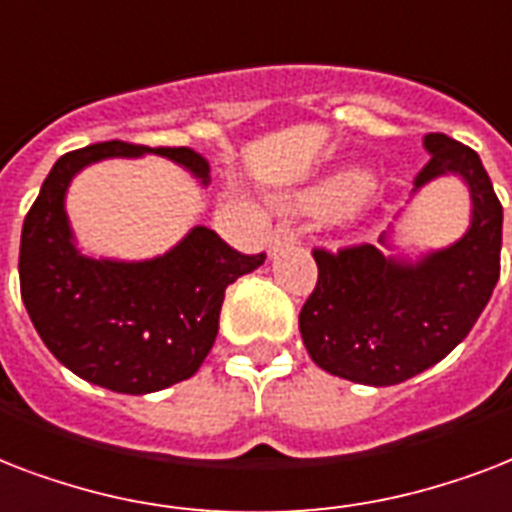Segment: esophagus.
<instances>
[{
  "label": "esophagus",
  "mask_w": 512,
  "mask_h": 512,
  "mask_svg": "<svg viewBox=\"0 0 512 512\" xmlns=\"http://www.w3.org/2000/svg\"><path fill=\"white\" fill-rule=\"evenodd\" d=\"M291 243H296V229H293L288 221L277 224V229L272 232V237H269V251H277V248H283V245Z\"/></svg>",
  "instance_id": "obj_1"
}]
</instances>
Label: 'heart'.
<instances>
[{"label":"heart","instance_id":"heart-1","mask_svg":"<svg viewBox=\"0 0 512 512\" xmlns=\"http://www.w3.org/2000/svg\"><path fill=\"white\" fill-rule=\"evenodd\" d=\"M374 189V173L366 168H344L318 186H312L310 192L301 194V205L312 213L334 216L360 205Z\"/></svg>","mask_w":512,"mask_h":512}]
</instances>
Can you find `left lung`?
<instances>
[{
  "label": "left lung",
  "instance_id": "8db88e82",
  "mask_svg": "<svg viewBox=\"0 0 512 512\" xmlns=\"http://www.w3.org/2000/svg\"><path fill=\"white\" fill-rule=\"evenodd\" d=\"M430 154L414 192L441 176L467 184L473 213L457 243L417 261L376 245L315 248L318 285L299 312V331L323 371L390 387L422 374L457 347L489 304L499 280L502 205L481 157L443 133H427ZM390 248V232L379 235Z\"/></svg>",
  "mask_w": 512,
  "mask_h": 512
}]
</instances>
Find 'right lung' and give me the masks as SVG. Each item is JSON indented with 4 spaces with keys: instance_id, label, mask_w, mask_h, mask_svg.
I'll use <instances>...</instances> for the list:
<instances>
[{
    "instance_id": "add662e5",
    "label": "right lung",
    "mask_w": 512,
    "mask_h": 512,
    "mask_svg": "<svg viewBox=\"0 0 512 512\" xmlns=\"http://www.w3.org/2000/svg\"><path fill=\"white\" fill-rule=\"evenodd\" d=\"M141 154L168 157L211 184L208 162L186 146L104 141L63 154L23 221L18 259L23 304L47 350L79 379L125 395L189 379L216 342L227 285L267 259L229 248L208 227L144 261L79 251L66 216L71 178L93 162Z\"/></svg>"
}]
</instances>
